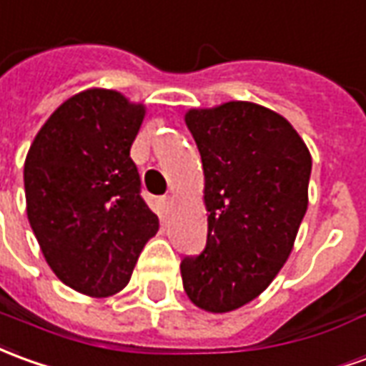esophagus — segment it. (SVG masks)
<instances>
[{"instance_id": "obj_1", "label": "esophagus", "mask_w": 366, "mask_h": 366, "mask_svg": "<svg viewBox=\"0 0 366 366\" xmlns=\"http://www.w3.org/2000/svg\"><path fill=\"white\" fill-rule=\"evenodd\" d=\"M160 206H162V212H164V214H170V212H172V206H174V198H172V196L160 198Z\"/></svg>"}]
</instances>
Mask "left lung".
<instances>
[{
  "label": "left lung",
  "mask_w": 366,
  "mask_h": 366,
  "mask_svg": "<svg viewBox=\"0 0 366 366\" xmlns=\"http://www.w3.org/2000/svg\"><path fill=\"white\" fill-rule=\"evenodd\" d=\"M204 166L208 239L180 263L194 305L226 313L262 293L287 262L307 212L311 154L277 112L254 103L190 111Z\"/></svg>",
  "instance_id": "1"
}]
</instances>
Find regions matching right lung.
<instances>
[{
	"label": "right lung",
	"mask_w": 366,
	"mask_h": 366,
	"mask_svg": "<svg viewBox=\"0 0 366 366\" xmlns=\"http://www.w3.org/2000/svg\"><path fill=\"white\" fill-rule=\"evenodd\" d=\"M142 119V104L91 89L51 114L25 158L27 218L41 252L65 285L93 297L129 283L158 232L130 158Z\"/></svg>",
	"instance_id": "1"
}]
</instances>
